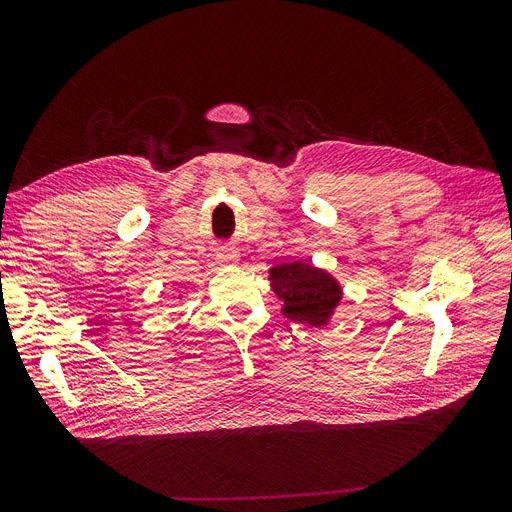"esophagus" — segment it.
Masks as SVG:
<instances>
[{"label": "esophagus", "mask_w": 512, "mask_h": 512, "mask_svg": "<svg viewBox=\"0 0 512 512\" xmlns=\"http://www.w3.org/2000/svg\"><path fill=\"white\" fill-rule=\"evenodd\" d=\"M215 256H218V262L222 267L235 265V262H239V252L235 250V247H228V245H222Z\"/></svg>", "instance_id": "34e87169"}]
</instances>
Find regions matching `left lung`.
I'll list each match as a JSON object with an SVG mask.
<instances>
[{"label":"left lung","mask_w":512,"mask_h":512,"mask_svg":"<svg viewBox=\"0 0 512 512\" xmlns=\"http://www.w3.org/2000/svg\"><path fill=\"white\" fill-rule=\"evenodd\" d=\"M269 282L277 299L284 303L282 314L309 327H327L344 297L335 277L307 260L292 258L271 267Z\"/></svg>","instance_id":"8db88e82"}]
</instances>
